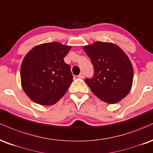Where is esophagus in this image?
<instances>
[{"mask_svg": "<svg viewBox=\"0 0 153 153\" xmlns=\"http://www.w3.org/2000/svg\"><path fill=\"white\" fill-rule=\"evenodd\" d=\"M78 76H79V78H80V79H84V74L83 72H81L80 74Z\"/></svg>", "mask_w": 153, "mask_h": 153, "instance_id": "esophagus-1", "label": "esophagus"}]
</instances>
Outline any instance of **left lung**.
<instances>
[{"mask_svg": "<svg viewBox=\"0 0 153 153\" xmlns=\"http://www.w3.org/2000/svg\"><path fill=\"white\" fill-rule=\"evenodd\" d=\"M83 49L94 66V77L85 80L93 94L108 104L121 101L129 94L133 82V67L127 55L110 42L96 41Z\"/></svg>", "mask_w": 153, "mask_h": 153, "instance_id": "1", "label": "left lung"}]
</instances>
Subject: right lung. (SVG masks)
I'll return each instance as SVG.
<instances>
[{
  "label": "right lung",
  "mask_w": 153,
  "mask_h": 153,
  "mask_svg": "<svg viewBox=\"0 0 153 153\" xmlns=\"http://www.w3.org/2000/svg\"><path fill=\"white\" fill-rule=\"evenodd\" d=\"M71 48L59 42L44 43L25 56L21 66V86L35 103L53 105L66 94L73 76L64 58Z\"/></svg>",
  "instance_id": "obj_1"
}]
</instances>
